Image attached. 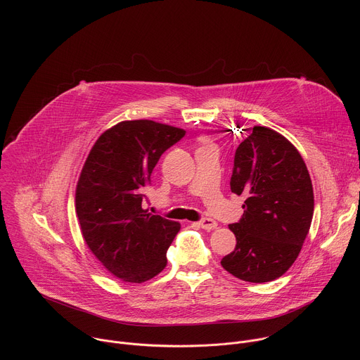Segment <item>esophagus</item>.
Returning <instances> with one entry per match:
<instances>
[{
    "label": "esophagus",
    "instance_id": "obj_1",
    "mask_svg": "<svg viewBox=\"0 0 360 360\" xmlns=\"http://www.w3.org/2000/svg\"><path fill=\"white\" fill-rule=\"evenodd\" d=\"M198 224H199V226H200L202 229H207V231H212V229H217V228H218L217 221H214V219H211V218H203V219H200Z\"/></svg>",
    "mask_w": 360,
    "mask_h": 360
}]
</instances>
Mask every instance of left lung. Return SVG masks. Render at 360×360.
Returning a JSON list of instances; mask_svg holds the SVG:
<instances>
[{
	"label": "left lung",
	"mask_w": 360,
	"mask_h": 360,
	"mask_svg": "<svg viewBox=\"0 0 360 360\" xmlns=\"http://www.w3.org/2000/svg\"><path fill=\"white\" fill-rule=\"evenodd\" d=\"M231 191L246 199L240 221L229 225L235 250L221 265L252 283L278 279L296 261L312 224L314 188L303 158L279 132L253 127L235 152Z\"/></svg>",
	"instance_id": "8db88e82"
}]
</instances>
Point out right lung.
I'll return each mask as SVG.
<instances>
[{
	"label": "right lung",
	"mask_w": 360,
	"mask_h": 360,
	"mask_svg": "<svg viewBox=\"0 0 360 360\" xmlns=\"http://www.w3.org/2000/svg\"><path fill=\"white\" fill-rule=\"evenodd\" d=\"M182 128L150 120L122 121L91 148L75 189L82 238L95 258L122 282L142 283L167 266L181 225L142 208L143 186Z\"/></svg>",
	"instance_id": "add662e5"
}]
</instances>
